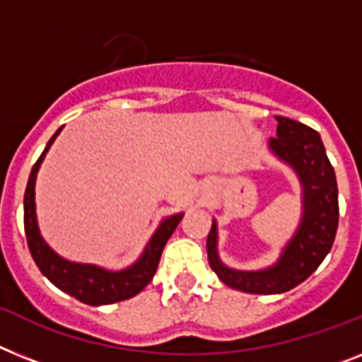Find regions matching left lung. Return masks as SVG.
<instances>
[{
    "label": "left lung",
    "instance_id": "1",
    "mask_svg": "<svg viewBox=\"0 0 362 362\" xmlns=\"http://www.w3.org/2000/svg\"><path fill=\"white\" fill-rule=\"evenodd\" d=\"M277 131L268 140L270 153L285 163L300 181L301 220L281 255L261 270H237L218 255V223L207 237L209 264L223 285L247 294H281L320 267L335 242L339 228V188L320 134L309 125L276 116Z\"/></svg>",
    "mask_w": 362,
    "mask_h": 362
}]
</instances>
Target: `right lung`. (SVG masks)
<instances>
[{
    "mask_svg": "<svg viewBox=\"0 0 362 362\" xmlns=\"http://www.w3.org/2000/svg\"><path fill=\"white\" fill-rule=\"evenodd\" d=\"M61 131L62 127L55 131V134L49 139L42 155L33 166L25 187V196H23V228H25L27 246L33 255V261L37 262L38 270L57 288L74 296L76 300L83 301L86 305L100 307L129 300L140 291H144L148 283L153 279L157 267H159L160 253H163L168 238L172 237V233L177 228V223L181 222L183 213L163 218L159 228L155 229V233L146 244L144 252L140 253L139 259L131 267L124 268V270H107L98 264L74 262L59 255L40 235L37 220V203H35V185H37V174L42 160Z\"/></svg>",
    "mask_w": 362,
    "mask_h": 362,
    "instance_id": "right-lung-1",
    "label": "right lung"
}]
</instances>
